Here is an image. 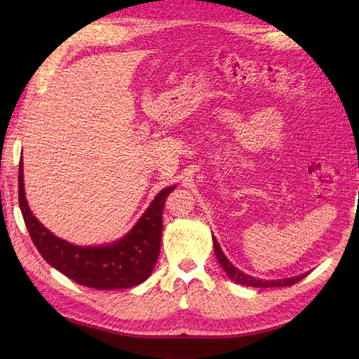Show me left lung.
<instances>
[{
	"label": "left lung",
	"instance_id": "left-lung-1",
	"mask_svg": "<svg viewBox=\"0 0 359 359\" xmlns=\"http://www.w3.org/2000/svg\"><path fill=\"white\" fill-rule=\"evenodd\" d=\"M212 245H215V251H216V257L222 266L224 271L228 274V278L231 280H234L236 284H241V285H248V287H259V288H270V287H290L296 284V282L302 280L304 278L307 276L309 273H304L299 274V276H294V278H288V279H274V280H264V279H257L253 276H248L243 271H241L239 269H236V266L228 261L226 256L224 255L222 248L219 247V242L217 239L212 236Z\"/></svg>",
	"mask_w": 359,
	"mask_h": 359
}]
</instances>
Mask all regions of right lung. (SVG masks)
<instances>
[{
    "instance_id": "right-lung-1",
    "label": "right lung",
    "mask_w": 359,
    "mask_h": 359,
    "mask_svg": "<svg viewBox=\"0 0 359 359\" xmlns=\"http://www.w3.org/2000/svg\"><path fill=\"white\" fill-rule=\"evenodd\" d=\"M162 189L125 238L100 247H79L52 234L27 207L22 184V162L18 171V202L30 239L44 261L80 285L97 290L131 288L149 278L157 262L162 241V215L168 194Z\"/></svg>"
}]
</instances>
